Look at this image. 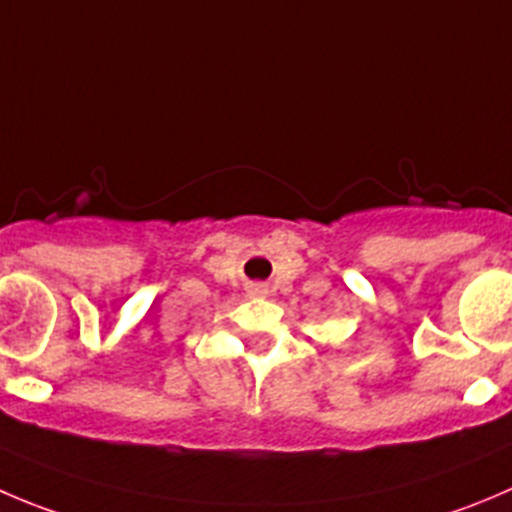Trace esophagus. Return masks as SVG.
<instances>
[{
	"label": "esophagus",
	"instance_id": "1",
	"mask_svg": "<svg viewBox=\"0 0 512 512\" xmlns=\"http://www.w3.org/2000/svg\"><path fill=\"white\" fill-rule=\"evenodd\" d=\"M246 291L248 296H264L269 289H266V284H259V281H256V284H248Z\"/></svg>",
	"mask_w": 512,
	"mask_h": 512
}]
</instances>
